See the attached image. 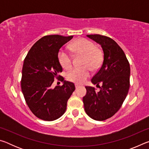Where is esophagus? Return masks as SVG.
<instances>
[{
	"label": "esophagus",
	"mask_w": 149,
	"mask_h": 149,
	"mask_svg": "<svg viewBox=\"0 0 149 149\" xmlns=\"http://www.w3.org/2000/svg\"><path fill=\"white\" fill-rule=\"evenodd\" d=\"M75 88H76V89H77V88L79 87V85H78V84H75Z\"/></svg>",
	"instance_id": "1"
}]
</instances>
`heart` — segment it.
Instances as JSON below:
<instances>
[{
    "label": "heart",
    "instance_id": "heart-1",
    "mask_svg": "<svg viewBox=\"0 0 149 149\" xmlns=\"http://www.w3.org/2000/svg\"><path fill=\"white\" fill-rule=\"evenodd\" d=\"M74 53L83 55L82 67L72 68L68 73L66 77L70 81L82 84L90 75V68L97 70L102 62V54L92 41L86 39H79L71 46ZM58 59L63 68L68 70L72 67V60L70 55L64 50H60L58 54Z\"/></svg>",
    "mask_w": 149,
    "mask_h": 149
}]
</instances>
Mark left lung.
Segmentation results:
<instances>
[{"instance_id":"8db88e82","label":"left lung","mask_w":149,"mask_h":149,"mask_svg":"<svg viewBox=\"0 0 149 149\" xmlns=\"http://www.w3.org/2000/svg\"><path fill=\"white\" fill-rule=\"evenodd\" d=\"M101 46L103 62L98 72L93 77L95 87H85L87 93L83 97L85 112L92 119L103 121L112 117L122 105L130 89V66L123 50L112 39L100 35H87Z\"/></svg>"}]
</instances>
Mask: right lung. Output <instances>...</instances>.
Segmentation results:
<instances>
[{
    "label": "right lung",
    "mask_w": 149,
    "mask_h": 149,
    "mask_svg": "<svg viewBox=\"0 0 149 149\" xmlns=\"http://www.w3.org/2000/svg\"><path fill=\"white\" fill-rule=\"evenodd\" d=\"M73 36L47 35L33 45L24 60L21 87L29 109L45 121H53L64 114L67 102L75 90L73 83L60 79L62 86L52 88L54 77H60L62 68L58 59L59 50Z\"/></svg>",
    "instance_id": "right-lung-1"
}]
</instances>
